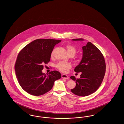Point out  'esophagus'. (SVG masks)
<instances>
[{"instance_id":"1","label":"esophagus","mask_w":124,"mask_h":124,"mask_svg":"<svg viewBox=\"0 0 124 124\" xmlns=\"http://www.w3.org/2000/svg\"><path fill=\"white\" fill-rule=\"evenodd\" d=\"M61 77L62 78L64 79H68L69 78V77L67 75L65 74H62L61 75Z\"/></svg>"}]
</instances>
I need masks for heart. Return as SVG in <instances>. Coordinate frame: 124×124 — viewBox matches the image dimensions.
<instances>
[{"mask_svg": "<svg viewBox=\"0 0 124 124\" xmlns=\"http://www.w3.org/2000/svg\"><path fill=\"white\" fill-rule=\"evenodd\" d=\"M66 49L67 50V52L70 56H73L75 54L76 52V48L74 46L71 45L67 44L65 46ZM54 53V50L52 53L51 55L53 56ZM57 69L60 70V71L65 72L68 71V70L70 68H71V65L70 63H64L63 62H60L59 63H58L56 65Z\"/></svg>", "mask_w": 124, "mask_h": 124, "instance_id": "obj_1", "label": "heart"}]
</instances>
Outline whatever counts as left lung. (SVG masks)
Segmentation results:
<instances>
[{
  "label": "left lung",
  "mask_w": 124,
  "mask_h": 124,
  "mask_svg": "<svg viewBox=\"0 0 124 124\" xmlns=\"http://www.w3.org/2000/svg\"><path fill=\"white\" fill-rule=\"evenodd\" d=\"M82 48V59L74 69L75 72H81V75L78 79L73 76L70 77L76 83V87L71 89V91L77 95L86 96L94 93L101 86L105 74L106 66L103 55L94 45L88 42Z\"/></svg>",
  "instance_id": "left-lung-1"
}]
</instances>
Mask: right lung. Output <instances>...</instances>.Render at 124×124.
Masks as SVG:
<instances>
[{"mask_svg":"<svg viewBox=\"0 0 124 124\" xmlns=\"http://www.w3.org/2000/svg\"><path fill=\"white\" fill-rule=\"evenodd\" d=\"M61 40L39 39L26 46L19 53L15 65L16 78L22 89L29 94L39 96L52 89L54 82L61 78L54 70L42 73L43 65L50 61L55 46Z\"/></svg>","mask_w":124,"mask_h":124,"instance_id":"obj_1","label":"right lung"}]
</instances>
